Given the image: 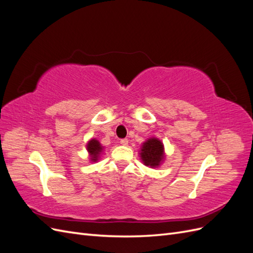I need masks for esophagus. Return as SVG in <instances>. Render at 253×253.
<instances>
[{
	"label": "esophagus",
	"mask_w": 253,
	"mask_h": 253,
	"mask_svg": "<svg viewBox=\"0 0 253 253\" xmlns=\"http://www.w3.org/2000/svg\"><path fill=\"white\" fill-rule=\"evenodd\" d=\"M127 143H128V140L126 138L120 140V144H122V145H127Z\"/></svg>",
	"instance_id": "34e87169"
}]
</instances>
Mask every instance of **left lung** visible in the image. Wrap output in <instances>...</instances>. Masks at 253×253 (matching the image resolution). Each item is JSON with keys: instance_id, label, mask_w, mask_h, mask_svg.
Returning a JSON list of instances; mask_svg holds the SVG:
<instances>
[{"instance_id": "obj_1", "label": "left lung", "mask_w": 253, "mask_h": 253, "mask_svg": "<svg viewBox=\"0 0 253 253\" xmlns=\"http://www.w3.org/2000/svg\"><path fill=\"white\" fill-rule=\"evenodd\" d=\"M139 155L144 166L158 168L165 159L164 144L158 138L152 137L142 143Z\"/></svg>"}]
</instances>
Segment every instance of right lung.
<instances>
[{
  "mask_svg": "<svg viewBox=\"0 0 253 253\" xmlns=\"http://www.w3.org/2000/svg\"><path fill=\"white\" fill-rule=\"evenodd\" d=\"M86 150H87L88 154H89L90 162L96 163L99 160V157H100V154L103 151V147L100 144V142L94 138V139H90L87 142Z\"/></svg>",
  "mask_w": 253,
  "mask_h": 253,
  "instance_id": "1",
  "label": "right lung"
}]
</instances>
